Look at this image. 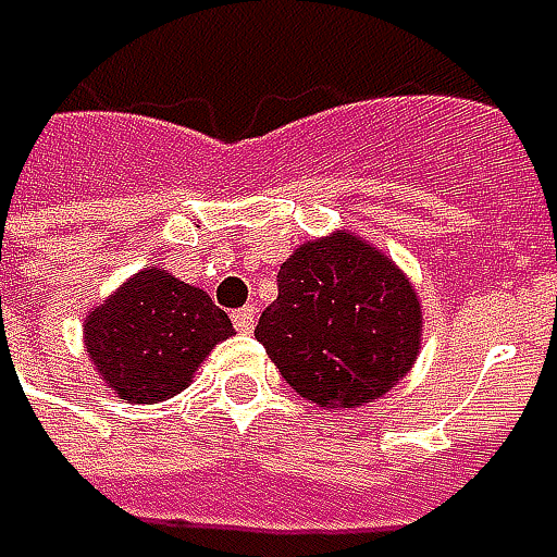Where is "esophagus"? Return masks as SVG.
<instances>
[{"label":"esophagus","instance_id":"esophagus-1","mask_svg":"<svg viewBox=\"0 0 557 557\" xmlns=\"http://www.w3.org/2000/svg\"><path fill=\"white\" fill-rule=\"evenodd\" d=\"M232 322H235V329L237 332H253V322H257V310L253 307H240V310H235L232 313Z\"/></svg>","mask_w":557,"mask_h":557}]
</instances>
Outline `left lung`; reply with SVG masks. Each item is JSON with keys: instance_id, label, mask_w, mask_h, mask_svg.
Masks as SVG:
<instances>
[{"instance_id": "1", "label": "left lung", "mask_w": 557, "mask_h": 557, "mask_svg": "<svg viewBox=\"0 0 557 557\" xmlns=\"http://www.w3.org/2000/svg\"><path fill=\"white\" fill-rule=\"evenodd\" d=\"M420 332V300L401 269L373 244L335 232L282 263L257 342L300 398L360 407L407 375Z\"/></svg>"}]
</instances>
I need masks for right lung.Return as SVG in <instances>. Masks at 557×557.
<instances>
[{
	"instance_id": "right-lung-1",
	"label": "right lung",
	"mask_w": 557,
	"mask_h": 557,
	"mask_svg": "<svg viewBox=\"0 0 557 557\" xmlns=\"http://www.w3.org/2000/svg\"><path fill=\"white\" fill-rule=\"evenodd\" d=\"M235 335L232 320L207 292L147 265L84 322L87 354L99 379L127 404L175 398L219 342Z\"/></svg>"
}]
</instances>
